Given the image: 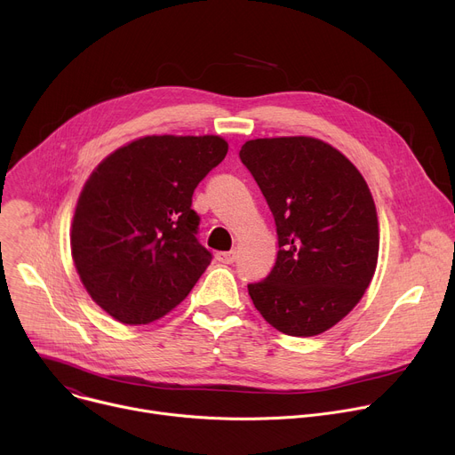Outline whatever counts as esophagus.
<instances>
[{
	"label": "esophagus",
	"mask_w": 455,
	"mask_h": 455,
	"mask_svg": "<svg viewBox=\"0 0 455 455\" xmlns=\"http://www.w3.org/2000/svg\"><path fill=\"white\" fill-rule=\"evenodd\" d=\"M216 258H218V261H221L225 265H232L235 261L237 254H235V251H228V252H218Z\"/></svg>",
	"instance_id": "1"
}]
</instances>
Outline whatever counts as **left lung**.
<instances>
[{
  "label": "left lung",
  "mask_w": 455,
  "mask_h": 455,
  "mask_svg": "<svg viewBox=\"0 0 455 455\" xmlns=\"http://www.w3.org/2000/svg\"><path fill=\"white\" fill-rule=\"evenodd\" d=\"M239 159L275 216L278 258L249 283L261 316L291 337H315L364 296L379 258V221L364 177L313 137L254 139Z\"/></svg>",
  "instance_id": "1"
}]
</instances>
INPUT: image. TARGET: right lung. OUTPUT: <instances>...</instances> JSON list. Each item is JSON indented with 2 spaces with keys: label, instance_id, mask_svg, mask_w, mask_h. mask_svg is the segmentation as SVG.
I'll use <instances>...</instances> for the list:
<instances>
[{
  "label": "right lung",
  "instance_id": "1",
  "mask_svg": "<svg viewBox=\"0 0 455 455\" xmlns=\"http://www.w3.org/2000/svg\"><path fill=\"white\" fill-rule=\"evenodd\" d=\"M227 151L218 135H151L91 173L71 252L85 291L109 316L130 325L159 320L197 283L212 254L197 241L192 196Z\"/></svg>",
  "mask_w": 455,
  "mask_h": 455
}]
</instances>
